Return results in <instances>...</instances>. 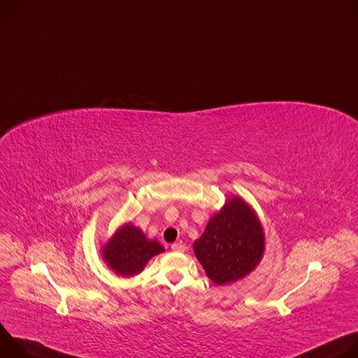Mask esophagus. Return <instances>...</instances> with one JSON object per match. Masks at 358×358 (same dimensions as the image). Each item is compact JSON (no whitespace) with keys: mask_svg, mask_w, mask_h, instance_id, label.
Segmentation results:
<instances>
[{"mask_svg":"<svg viewBox=\"0 0 358 358\" xmlns=\"http://www.w3.org/2000/svg\"><path fill=\"white\" fill-rule=\"evenodd\" d=\"M171 249H173L174 252H184V250H185V245L181 243V242L173 243V245H171Z\"/></svg>","mask_w":358,"mask_h":358,"instance_id":"obj_1","label":"esophagus"}]
</instances>
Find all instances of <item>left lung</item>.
<instances>
[{
  "mask_svg": "<svg viewBox=\"0 0 358 358\" xmlns=\"http://www.w3.org/2000/svg\"><path fill=\"white\" fill-rule=\"evenodd\" d=\"M194 253L215 285H231L255 271L265 253V231L249 203L238 195L208 221Z\"/></svg>",
  "mask_w": 358,
  "mask_h": 358,
  "instance_id": "left-lung-1",
  "label": "left lung"
}]
</instances>
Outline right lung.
I'll return each mask as SVG.
<instances>
[{
    "mask_svg": "<svg viewBox=\"0 0 358 358\" xmlns=\"http://www.w3.org/2000/svg\"><path fill=\"white\" fill-rule=\"evenodd\" d=\"M166 249L155 238L147 235L131 222H126L100 248L101 259L119 276L131 278L143 272L148 261Z\"/></svg>",
    "mask_w": 358,
    "mask_h": 358,
    "instance_id": "right-lung-1",
    "label": "right lung"
}]
</instances>
